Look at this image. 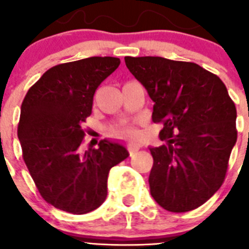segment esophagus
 Instances as JSON below:
<instances>
[{
    "mask_svg": "<svg viewBox=\"0 0 249 249\" xmlns=\"http://www.w3.org/2000/svg\"><path fill=\"white\" fill-rule=\"evenodd\" d=\"M138 150H140V145L133 144V143H132V144H129V154H131V156L136 154V153L138 152Z\"/></svg>",
    "mask_w": 249,
    "mask_h": 249,
    "instance_id": "obj_1",
    "label": "esophagus"
}]
</instances>
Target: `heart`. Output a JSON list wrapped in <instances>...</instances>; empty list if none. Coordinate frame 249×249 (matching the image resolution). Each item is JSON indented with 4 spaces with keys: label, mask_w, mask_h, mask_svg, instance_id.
<instances>
[{
    "label": "heart",
    "mask_w": 249,
    "mask_h": 249,
    "mask_svg": "<svg viewBox=\"0 0 249 249\" xmlns=\"http://www.w3.org/2000/svg\"><path fill=\"white\" fill-rule=\"evenodd\" d=\"M124 133L128 134V136H131V137H136L137 136V132L134 131L133 128H131V127H128V128L124 129Z\"/></svg>",
    "instance_id": "heart-1"
}]
</instances>
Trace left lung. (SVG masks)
Returning a JSON list of instances; mask_svg holds the SVG:
<instances>
[{"label": "left lung", "instance_id": "8db88e82", "mask_svg": "<svg viewBox=\"0 0 249 249\" xmlns=\"http://www.w3.org/2000/svg\"><path fill=\"white\" fill-rule=\"evenodd\" d=\"M154 102L160 147H149L150 195L170 213H186L221 188L237 141V111L217 75L161 56L124 58Z\"/></svg>", "mask_w": 249, "mask_h": 249}]
</instances>
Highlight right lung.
<instances>
[{"instance_id": "add662e5", "label": "right lung", "mask_w": 249, "mask_h": 249, "mask_svg": "<svg viewBox=\"0 0 249 249\" xmlns=\"http://www.w3.org/2000/svg\"><path fill=\"white\" fill-rule=\"evenodd\" d=\"M121 60L91 56L50 68L20 106L18 140L32 179L48 204L84 215L101 206L112 166L129 156L117 141L80 152L93 95Z\"/></svg>"}]
</instances>
